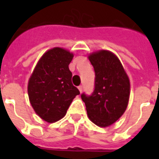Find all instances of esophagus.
<instances>
[{
	"mask_svg": "<svg viewBox=\"0 0 159 159\" xmlns=\"http://www.w3.org/2000/svg\"><path fill=\"white\" fill-rule=\"evenodd\" d=\"M82 89H83V87H82V86H79V87H78V90H79L80 93H82Z\"/></svg>",
	"mask_w": 159,
	"mask_h": 159,
	"instance_id": "1",
	"label": "esophagus"
}]
</instances>
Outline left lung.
<instances>
[{"label":"left lung","mask_w":159,"mask_h":159,"mask_svg":"<svg viewBox=\"0 0 159 159\" xmlns=\"http://www.w3.org/2000/svg\"><path fill=\"white\" fill-rule=\"evenodd\" d=\"M94 67L95 90L82 94L88 118L99 127L113 125L125 113L130 95V82L123 65L115 53L101 49L88 55Z\"/></svg>","instance_id":"1"}]
</instances>
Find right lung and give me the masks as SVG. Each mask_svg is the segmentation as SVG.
<instances>
[{"label": "right lung", "instance_id": "1", "mask_svg": "<svg viewBox=\"0 0 159 159\" xmlns=\"http://www.w3.org/2000/svg\"><path fill=\"white\" fill-rule=\"evenodd\" d=\"M73 53L63 48L48 49L39 59L28 82L29 100L35 113L48 123L63 118L80 94L72 84L68 65Z\"/></svg>", "mask_w": 159, "mask_h": 159}]
</instances>
